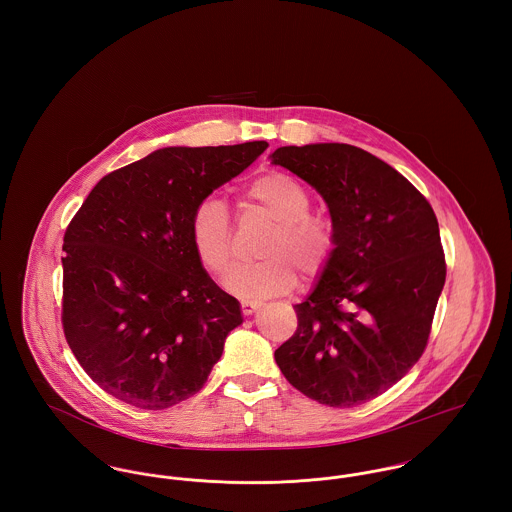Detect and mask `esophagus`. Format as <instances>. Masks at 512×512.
<instances>
[{"mask_svg": "<svg viewBox=\"0 0 512 512\" xmlns=\"http://www.w3.org/2000/svg\"><path fill=\"white\" fill-rule=\"evenodd\" d=\"M240 305H242V313H244V315H252V313H256V311L262 307V301H260V299L246 297V299L240 301Z\"/></svg>", "mask_w": 512, "mask_h": 512, "instance_id": "obj_1", "label": "esophagus"}]
</instances>
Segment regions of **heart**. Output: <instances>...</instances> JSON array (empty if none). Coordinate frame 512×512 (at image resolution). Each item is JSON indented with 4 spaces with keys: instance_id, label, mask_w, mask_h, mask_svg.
Here are the masks:
<instances>
[{
    "instance_id": "b5f03b06",
    "label": "heart",
    "mask_w": 512,
    "mask_h": 512,
    "mask_svg": "<svg viewBox=\"0 0 512 512\" xmlns=\"http://www.w3.org/2000/svg\"><path fill=\"white\" fill-rule=\"evenodd\" d=\"M244 203L274 220L264 236L258 262L236 266L226 288L238 295L288 292L295 272L305 280L317 278L329 264L335 246V224L323 213H311L309 191L290 175L270 171L256 177L244 191ZM191 244L201 264L213 272H226L232 260V224L224 203L217 197L203 199L191 215Z\"/></svg>"
}]
</instances>
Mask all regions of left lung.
<instances>
[{
    "label": "left lung",
    "mask_w": 512,
    "mask_h": 512,
    "mask_svg": "<svg viewBox=\"0 0 512 512\" xmlns=\"http://www.w3.org/2000/svg\"><path fill=\"white\" fill-rule=\"evenodd\" d=\"M274 165L327 203L337 246L295 305L297 329L274 357L288 382L333 408L368 402L422 357L445 284L438 219L394 167L361 147H278Z\"/></svg>",
    "instance_id": "left-lung-1"
}]
</instances>
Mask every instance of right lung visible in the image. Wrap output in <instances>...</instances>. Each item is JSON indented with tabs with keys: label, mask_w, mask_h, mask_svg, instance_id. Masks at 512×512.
Wrapping results in <instances>:
<instances>
[{
	"label": "right lung",
	"mask_w": 512,
	"mask_h": 512,
	"mask_svg": "<svg viewBox=\"0 0 512 512\" xmlns=\"http://www.w3.org/2000/svg\"><path fill=\"white\" fill-rule=\"evenodd\" d=\"M268 147H163L102 177L65 232L63 329L114 398L165 410L197 394L242 323L205 272L191 215Z\"/></svg>",
	"instance_id": "1"
}]
</instances>
